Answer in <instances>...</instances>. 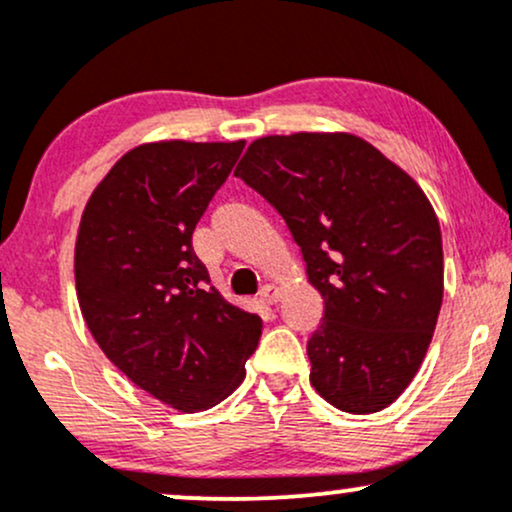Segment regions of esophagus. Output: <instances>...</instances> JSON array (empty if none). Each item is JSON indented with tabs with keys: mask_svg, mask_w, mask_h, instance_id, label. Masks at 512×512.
Listing matches in <instances>:
<instances>
[{
	"mask_svg": "<svg viewBox=\"0 0 512 512\" xmlns=\"http://www.w3.org/2000/svg\"><path fill=\"white\" fill-rule=\"evenodd\" d=\"M279 298H281V289H279V286H274V284H267L260 291V301L264 305H276V303H279Z\"/></svg>",
	"mask_w": 512,
	"mask_h": 512,
	"instance_id": "1",
	"label": "esophagus"
}]
</instances>
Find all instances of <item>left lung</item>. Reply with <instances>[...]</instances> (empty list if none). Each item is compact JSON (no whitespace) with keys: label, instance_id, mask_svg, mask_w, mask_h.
Listing matches in <instances>:
<instances>
[{"label":"left lung","instance_id":"1","mask_svg":"<svg viewBox=\"0 0 512 512\" xmlns=\"http://www.w3.org/2000/svg\"><path fill=\"white\" fill-rule=\"evenodd\" d=\"M236 175L284 216L325 301L308 342L310 385L349 414L390 407L443 303V240L424 190L349 132L260 137Z\"/></svg>","mask_w":512,"mask_h":512}]
</instances>
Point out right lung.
<instances>
[{"label":"right lung","mask_w":512,"mask_h":512,"mask_svg":"<svg viewBox=\"0 0 512 512\" xmlns=\"http://www.w3.org/2000/svg\"><path fill=\"white\" fill-rule=\"evenodd\" d=\"M243 146H134L91 192L76 233V296L93 339L134 385L185 414L243 383L262 334L260 317L228 303L192 250Z\"/></svg>","instance_id":"right-lung-1"}]
</instances>
